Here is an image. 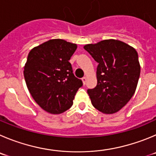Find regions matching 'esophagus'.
<instances>
[{"label":"esophagus","instance_id":"esophagus-1","mask_svg":"<svg viewBox=\"0 0 156 156\" xmlns=\"http://www.w3.org/2000/svg\"><path fill=\"white\" fill-rule=\"evenodd\" d=\"M81 81H82L83 85H85V83H86V81H87V78H86V77H83V78H81Z\"/></svg>","mask_w":156,"mask_h":156}]
</instances>
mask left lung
I'll list each match as a JSON object with an SVG mask.
<instances>
[{
    "label": "left lung",
    "instance_id": "8db88e82",
    "mask_svg": "<svg viewBox=\"0 0 156 156\" xmlns=\"http://www.w3.org/2000/svg\"><path fill=\"white\" fill-rule=\"evenodd\" d=\"M84 48L98 63L97 85L88 90L91 104L104 114H114L135 94L141 71L137 51L115 39L85 44Z\"/></svg>",
    "mask_w": 156,
    "mask_h": 156
}]
</instances>
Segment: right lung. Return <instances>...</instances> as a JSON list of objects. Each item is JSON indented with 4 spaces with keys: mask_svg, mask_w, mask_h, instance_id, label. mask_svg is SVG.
<instances>
[{
    "mask_svg": "<svg viewBox=\"0 0 156 156\" xmlns=\"http://www.w3.org/2000/svg\"><path fill=\"white\" fill-rule=\"evenodd\" d=\"M76 49V44L51 39L29 52L24 67L26 85L35 102L50 114H61L70 108L82 86L69 62Z\"/></svg>",
    "mask_w": 156,
    "mask_h": 156,
    "instance_id": "right-lung-1",
    "label": "right lung"
}]
</instances>
